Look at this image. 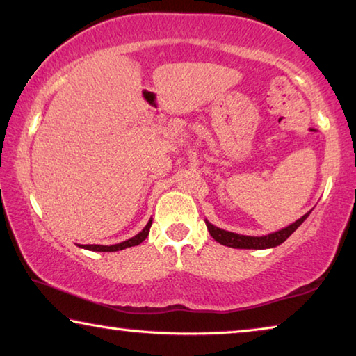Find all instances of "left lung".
<instances>
[{
	"instance_id": "8db88e82",
	"label": "left lung",
	"mask_w": 356,
	"mask_h": 356,
	"mask_svg": "<svg viewBox=\"0 0 356 356\" xmlns=\"http://www.w3.org/2000/svg\"><path fill=\"white\" fill-rule=\"evenodd\" d=\"M311 213V210L308 213H305L301 218H298L292 225H289L286 227L280 229V231L268 234V236H262V237H251V236H242V234H236V232H229L225 231V229H220L213 226L212 222L206 220V226L209 229L210 236H212L216 242L229 246V248H238V250H267V248H275V246L281 245L282 242L292 236V234L297 231L298 226L303 222L306 218H308Z\"/></svg>"
}]
</instances>
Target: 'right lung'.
Masks as SVG:
<instances>
[{"instance_id":"add662e5","label":"right lung","mask_w":356,"mask_h":356,"mask_svg":"<svg viewBox=\"0 0 356 356\" xmlns=\"http://www.w3.org/2000/svg\"><path fill=\"white\" fill-rule=\"evenodd\" d=\"M152 226V220H149V222L146 225V227L143 229L140 234H136L135 237H131L129 240H125V242H120L116 245H78L80 248L84 250H89V251H100V252H113V251H119V250H125V248H130V246H136L140 245L143 240H146V237L149 236V229Z\"/></svg>"}]
</instances>
